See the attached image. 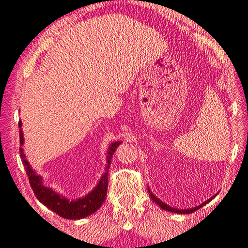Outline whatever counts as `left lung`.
Wrapping results in <instances>:
<instances>
[{
  "mask_svg": "<svg viewBox=\"0 0 248 248\" xmlns=\"http://www.w3.org/2000/svg\"><path fill=\"white\" fill-rule=\"evenodd\" d=\"M148 194H150V196H151V199L153 200V202H155L156 204L158 205L159 207H161L162 209H164V211H169V212H172V213H177V214H190V213H193V212H195V211H197V209H200L201 207H203L204 205H206L208 202H211L213 199H214L215 196H213V197H211V199L209 200H207V201H205L204 203H202L201 205H199V206H195V207H193V208H186V209H178V208H174V207H172V206H169V205L167 204H165L164 203V202H162L161 200L158 199V197H156L153 193H152V190L148 188Z\"/></svg>",
  "mask_w": 248,
  "mask_h": 248,
  "instance_id": "left-lung-1",
  "label": "left lung"
}]
</instances>
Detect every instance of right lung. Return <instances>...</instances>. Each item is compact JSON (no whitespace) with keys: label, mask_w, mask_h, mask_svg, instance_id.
I'll return each instance as SVG.
<instances>
[{"label":"right lung","mask_w":248,"mask_h":248,"mask_svg":"<svg viewBox=\"0 0 248 248\" xmlns=\"http://www.w3.org/2000/svg\"><path fill=\"white\" fill-rule=\"evenodd\" d=\"M18 127H20V156L22 159L23 165L25 167L26 174L29 176L30 184L33 189L34 194H35L36 199L39 200L42 204L45 205L48 209H51L56 214L62 216L63 218L66 219H81L85 218V217L92 215L93 213L97 211L101 207L103 202L106 199V192H108V173L109 165H111V161L113 157V154L117 146L120 145L122 142L117 140V142L112 143L108 148V153H106V166L105 172L98 181L97 185L91 190L89 194L85 196L79 197V199L70 201L63 196L62 194H59L55 192L54 189L51 187H47L43 184V178L41 175L36 174L35 170L32 169L31 164L29 163L28 158L24 154V150H23L22 145L24 144V136H23L22 131V122H18Z\"/></svg>","instance_id":"obj_1"}]
</instances>
